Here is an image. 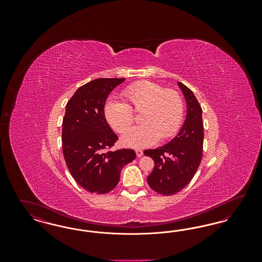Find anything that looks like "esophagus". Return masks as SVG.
I'll use <instances>...</instances> for the list:
<instances>
[{
    "label": "esophagus",
    "mask_w": 262,
    "mask_h": 262,
    "mask_svg": "<svg viewBox=\"0 0 262 262\" xmlns=\"http://www.w3.org/2000/svg\"><path fill=\"white\" fill-rule=\"evenodd\" d=\"M136 153H137V156L138 158L143 155V151L141 149H136Z\"/></svg>",
    "instance_id": "1"
}]
</instances>
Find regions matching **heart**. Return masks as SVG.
Here are the masks:
<instances>
[{"label": "heart", "instance_id": "1", "mask_svg": "<svg viewBox=\"0 0 262 262\" xmlns=\"http://www.w3.org/2000/svg\"><path fill=\"white\" fill-rule=\"evenodd\" d=\"M125 102L109 100L104 106V115L113 128L124 134L132 124V111L141 112L142 125L122 137L127 147H146L159 138L168 139L178 132L184 117V101L173 89H165L151 81H139L123 91Z\"/></svg>", "mask_w": 262, "mask_h": 262}]
</instances>
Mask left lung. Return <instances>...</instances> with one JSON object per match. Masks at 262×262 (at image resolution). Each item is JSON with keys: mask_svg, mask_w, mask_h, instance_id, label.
<instances>
[{"mask_svg": "<svg viewBox=\"0 0 262 262\" xmlns=\"http://www.w3.org/2000/svg\"><path fill=\"white\" fill-rule=\"evenodd\" d=\"M187 102V117L179 134L167 144L144 151L154 161L147 177L149 187L163 195H172L191 181L200 167L203 147L202 109L193 92L178 82Z\"/></svg>", "mask_w": 262, "mask_h": 262, "instance_id": "8db88e82", "label": "left lung"}]
</instances>
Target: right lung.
Masks as SVG:
<instances>
[{"label": "right lung", "instance_id": "obj_1", "mask_svg": "<svg viewBox=\"0 0 262 262\" xmlns=\"http://www.w3.org/2000/svg\"><path fill=\"white\" fill-rule=\"evenodd\" d=\"M125 78H97L80 86L66 107L62 153L75 182L89 192L107 193L120 181L124 166L136 159L135 150L111 148L118 137L108 125L104 106L114 88Z\"/></svg>", "mask_w": 262, "mask_h": 262}]
</instances>
